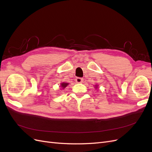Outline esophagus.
<instances>
[{
	"label": "esophagus",
	"instance_id": "obj_1",
	"mask_svg": "<svg viewBox=\"0 0 152 152\" xmlns=\"http://www.w3.org/2000/svg\"><path fill=\"white\" fill-rule=\"evenodd\" d=\"M75 80H76L77 83H82V82H83L84 79H82V78H80V77H77V79H75Z\"/></svg>",
	"mask_w": 152,
	"mask_h": 152
}]
</instances>
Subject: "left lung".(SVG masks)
Segmentation results:
<instances>
[{"instance_id":"obj_1","label":"left lung","mask_w":152,"mask_h":152,"mask_svg":"<svg viewBox=\"0 0 152 152\" xmlns=\"http://www.w3.org/2000/svg\"><path fill=\"white\" fill-rule=\"evenodd\" d=\"M97 86V85H96V86Z\"/></svg>"}]
</instances>
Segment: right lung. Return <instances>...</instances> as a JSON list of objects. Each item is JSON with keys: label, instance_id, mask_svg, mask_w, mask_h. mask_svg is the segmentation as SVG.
<instances>
[{"label": "right lung", "instance_id": "1", "mask_svg": "<svg viewBox=\"0 0 152 152\" xmlns=\"http://www.w3.org/2000/svg\"><path fill=\"white\" fill-rule=\"evenodd\" d=\"M68 83H66V82H63V83L61 84V87H62L63 89H65V87L68 85Z\"/></svg>", "mask_w": 152, "mask_h": 152}]
</instances>
